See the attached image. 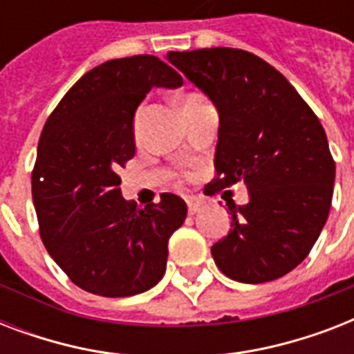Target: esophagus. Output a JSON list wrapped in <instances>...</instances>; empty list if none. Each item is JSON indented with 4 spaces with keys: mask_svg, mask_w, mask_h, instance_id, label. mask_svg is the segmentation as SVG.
I'll return each mask as SVG.
<instances>
[{
    "mask_svg": "<svg viewBox=\"0 0 354 354\" xmlns=\"http://www.w3.org/2000/svg\"><path fill=\"white\" fill-rule=\"evenodd\" d=\"M185 202H187V209L191 215L198 213V211L204 207V200L200 198V196H187V198H185Z\"/></svg>",
    "mask_w": 354,
    "mask_h": 354,
    "instance_id": "34e87169",
    "label": "esophagus"
}]
</instances>
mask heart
Instances as JSON below:
<instances>
[{
    "label": "heart",
    "instance_id": "obj_1",
    "mask_svg": "<svg viewBox=\"0 0 354 354\" xmlns=\"http://www.w3.org/2000/svg\"><path fill=\"white\" fill-rule=\"evenodd\" d=\"M200 99H204V97L198 95V93H187V95L182 97V101H180V104H182V108H185V106H187V104H193V102L200 101ZM139 113H141V110H138V113H136V118H133V130H138Z\"/></svg>",
    "mask_w": 354,
    "mask_h": 354
}]
</instances>
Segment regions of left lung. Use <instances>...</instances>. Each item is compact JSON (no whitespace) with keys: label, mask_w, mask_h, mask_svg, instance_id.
<instances>
[{"label":"left lung","mask_w":354,"mask_h":354,"mask_svg":"<svg viewBox=\"0 0 354 354\" xmlns=\"http://www.w3.org/2000/svg\"><path fill=\"white\" fill-rule=\"evenodd\" d=\"M218 110L211 193L244 182L246 205H230L232 230L211 246L216 266L241 283H266L303 263L329 216L335 160L316 113L296 88L253 53L211 47L167 53Z\"/></svg>","instance_id":"8db88e82"}]
</instances>
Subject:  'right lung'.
I'll return each mask as SVG.
<instances>
[{"instance_id":"right-lung-1","label":"right lung","mask_w":354,"mask_h":354,"mask_svg":"<svg viewBox=\"0 0 354 354\" xmlns=\"http://www.w3.org/2000/svg\"><path fill=\"white\" fill-rule=\"evenodd\" d=\"M182 84L180 73L152 55L108 60L80 77L44 124L30 178L40 236L82 290L127 297L165 274L169 239L187 205L163 193L139 209L121 196L118 169L136 154L139 102L154 86Z\"/></svg>"}]
</instances>
